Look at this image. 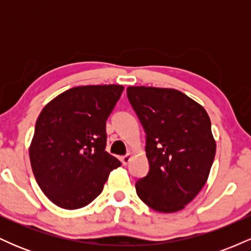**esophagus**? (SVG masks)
I'll list each match as a JSON object with an SVG mask.
<instances>
[{
	"label": "esophagus",
	"instance_id": "1",
	"mask_svg": "<svg viewBox=\"0 0 251 251\" xmlns=\"http://www.w3.org/2000/svg\"><path fill=\"white\" fill-rule=\"evenodd\" d=\"M131 159H132V154H126V155H123V157H120V160H122L124 165H127Z\"/></svg>",
	"mask_w": 251,
	"mask_h": 251
}]
</instances>
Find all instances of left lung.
Instances as JSON below:
<instances>
[{
    "instance_id": "left-lung-1",
    "label": "left lung",
    "mask_w": 251,
    "mask_h": 251,
    "mask_svg": "<svg viewBox=\"0 0 251 251\" xmlns=\"http://www.w3.org/2000/svg\"><path fill=\"white\" fill-rule=\"evenodd\" d=\"M127 98L146 132L150 164L135 183L138 197L158 212L179 211L205 185L214 163L208 113L174 88L129 86Z\"/></svg>"
}]
</instances>
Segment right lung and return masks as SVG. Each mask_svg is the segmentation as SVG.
<instances>
[{
	"mask_svg": "<svg viewBox=\"0 0 251 251\" xmlns=\"http://www.w3.org/2000/svg\"><path fill=\"white\" fill-rule=\"evenodd\" d=\"M122 85L67 89L43 107L29 146L35 179L48 200L75 210L101 194L112 170L122 163L105 151L106 120Z\"/></svg>",
	"mask_w": 251,
	"mask_h": 251,
	"instance_id": "obj_1",
	"label": "right lung"
}]
</instances>
